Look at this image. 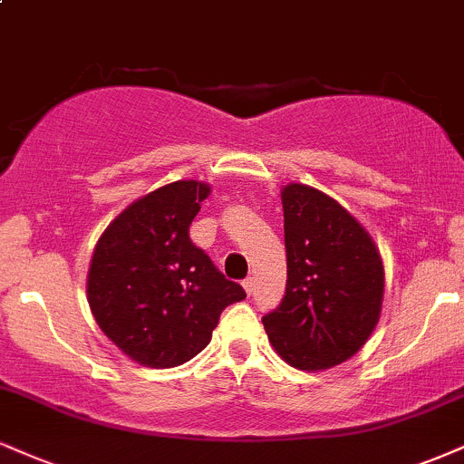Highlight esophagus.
Listing matches in <instances>:
<instances>
[{
  "instance_id": "esophagus-1",
  "label": "esophagus",
  "mask_w": 464,
  "mask_h": 464,
  "mask_svg": "<svg viewBox=\"0 0 464 464\" xmlns=\"http://www.w3.org/2000/svg\"><path fill=\"white\" fill-rule=\"evenodd\" d=\"M242 285H244V289H246V294L250 295V294H253V289H255V278H253V276L244 278V283H242Z\"/></svg>"
}]
</instances>
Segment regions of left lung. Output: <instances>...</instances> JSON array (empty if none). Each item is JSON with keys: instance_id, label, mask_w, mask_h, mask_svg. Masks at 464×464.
<instances>
[{"instance_id": "8db88e82", "label": "left lung", "mask_w": 464, "mask_h": 464, "mask_svg": "<svg viewBox=\"0 0 464 464\" xmlns=\"http://www.w3.org/2000/svg\"><path fill=\"white\" fill-rule=\"evenodd\" d=\"M287 285L266 314L267 339L283 361L320 372L365 345L381 317L384 267L370 233L320 189L283 188Z\"/></svg>"}]
</instances>
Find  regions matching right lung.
Masks as SVG:
<instances>
[{
  "mask_svg": "<svg viewBox=\"0 0 464 464\" xmlns=\"http://www.w3.org/2000/svg\"><path fill=\"white\" fill-rule=\"evenodd\" d=\"M208 197V183L194 179L158 188L116 216L94 246L86 287L94 320L144 367L197 356L222 311L246 298L189 239Z\"/></svg>",
  "mask_w": 464,
  "mask_h": 464,
  "instance_id": "right-lung-1",
  "label": "right lung"
}]
</instances>
